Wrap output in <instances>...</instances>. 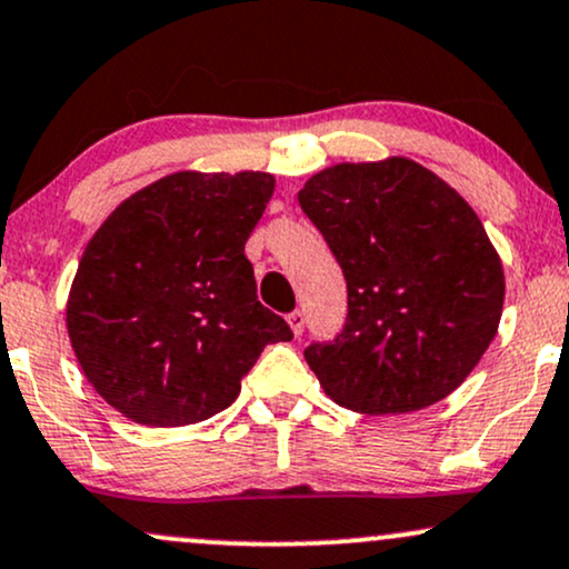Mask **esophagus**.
Listing matches in <instances>:
<instances>
[{"mask_svg":"<svg viewBox=\"0 0 569 569\" xmlns=\"http://www.w3.org/2000/svg\"><path fill=\"white\" fill-rule=\"evenodd\" d=\"M289 326H291V331L293 335H302L305 331V312L302 310H293V312H289Z\"/></svg>","mask_w":569,"mask_h":569,"instance_id":"34e87169","label":"esophagus"}]
</instances>
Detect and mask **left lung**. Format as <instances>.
I'll use <instances>...</instances> for the list:
<instances>
[{"label":"left lung","instance_id":"obj_1","mask_svg":"<svg viewBox=\"0 0 569 569\" xmlns=\"http://www.w3.org/2000/svg\"><path fill=\"white\" fill-rule=\"evenodd\" d=\"M299 206L348 283V318L305 348L326 396L363 415L447 398L498 335L502 267L473 208L407 158L326 168Z\"/></svg>","mask_w":569,"mask_h":569}]
</instances>
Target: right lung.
Instances as JSON below:
<instances>
[{"label": "right lung", "instance_id": "obj_1", "mask_svg": "<svg viewBox=\"0 0 569 569\" xmlns=\"http://www.w3.org/2000/svg\"><path fill=\"white\" fill-rule=\"evenodd\" d=\"M270 173H171L114 208L82 253L67 326L98 396L154 428L227 409L289 323L259 302L246 240Z\"/></svg>", "mask_w": 569, "mask_h": 569}]
</instances>
